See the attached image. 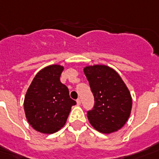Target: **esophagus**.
Wrapping results in <instances>:
<instances>
[{
	"mask_svg": "<svg viewBox=\"0 0 159 159\" xmlns=\"http://www.w3.org/2000/svg\"><path fill=\"white\" fill-rule=\"evenodd\" d=\"M76 102H77V105H80L81 104V99H77V100H76Z\"/></svg>",
	"mask_w": 159,
	"mask_h": 159,
	"instance_id": "obj_1",
	"label": "esophagus"
}]
</instances>
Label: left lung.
<instances>
[{
	"label": "left lung",
	"instance_id": "8db88e82",
	"mask_svg": "<svg viewBox=\"0 0 159 159\" xmlns=\"http://www.w3.org/2000/svg\"><path fill=\"white\" fill-rule=\"evenodd\" d=\"M84 73L94 97V106L88 112L90 124L97 131L109 134L126 124L132 109L129 89L114 69L104 65L87 66Z\"/></svg>",
	"mask_w": 159,
	"mask_h": 159
}]
</instances>
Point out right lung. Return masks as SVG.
<instances>
[{
    "label": "right lung",
    "mask_w": 159,
    "mask_h": 159,
    "mask_svg": "<svg viewBox=\"0 0 159 159\" xmlns=\"http://www.w3.org/2000/svg\"><path fill=\"white\" fill-rule=\"evenodd\" d=\"M64 66L51 65L40 70L27 89L24 99L25 117L38 132L51 134L64 127L71 107L68 88L60 80Z\"/></svg>",
    "instance_id": "add662e5"
}]
</instances>
